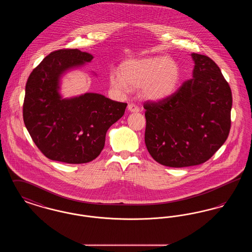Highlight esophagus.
Listing matches in <instances>:
<instances>
[{
  "mask_svg": "<svg viewBox=\"0 0 252 252\" xmlns=\"http://www.w3.org/2000/svg\"><path fill=\"white\" fill-rule=\"evenodd\" d=\"M128 110L130 111V112H139L140 111V108H138L136 105H134V104H129L128 105Z\"/></svg>",
  "mask_w": 252,
  "mask_h": 252,
  "instance_id": "obj_1",
  "label": "esophagus"
}]
</instances>
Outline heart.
Returning <instances> with one entry per match:
<instances>
[{
    "label": "heart",
    "instance_id": "heart-1",
    "mask_svg": "<svg viewBox=\"0 0 252 252\" xmlns=\"http://www.w3.org/2000/svg\"><path fill=\"white\" fill-rule=\"evenodd\" d=\"M118 72L109 75L111 88L120 92L140 88L142 98L152 102H161L173 95L182 77L180 64L162 56L125 60Z\"/></svg>",
    "mask_w": 252,
    "mask_h": 252
}]
</instances>
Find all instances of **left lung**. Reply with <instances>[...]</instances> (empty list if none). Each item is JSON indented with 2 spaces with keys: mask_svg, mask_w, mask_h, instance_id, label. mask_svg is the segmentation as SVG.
<instances>
[{
  "mask_svg": "<svg viewBox=\"0 0 252 252\" xmlns=\"http://www.w3.org/2000/svg\"><path fill=\"white\" fill-rule=\"evenodd\" d=\"M192 78L161 102H145L144 142L169 167L201 164L223 145L230 129L231 91L216 62L192 53Z\"/></svg>",
  "mask_w": 252,
  "mask_h": 252,
  "instance_id": "obj_1",
  "label": "left lung"
}]
</instances>
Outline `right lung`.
Returning <instances> with one entry per match:
<instances>
[{"label": "right lung", "mask_w": 252, "mask_h": 252, "mask_svg": "<svg viewBox=\"0 0 252 252\" xmlns=\"http://www.w3.org/2000/svg\"><path fill=\"white\" fill-rule=\"evenodd\" d=\"M94 57L78 49L52 52L30 73L25 86L24 122L33 142L52 160L79 164L94 160L105 146L108 128L126 103L87 93L62 98L60 78Z\"/></svg>", "instance_id": "1"}]
</instances>
